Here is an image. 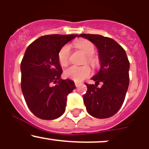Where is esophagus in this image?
Listing matches in <instances>:
<instances>
[{"mask_svg": "<svg viewBox=\"0 0 149 149\" xmlns=\"http://www.w3.org/2000/svg\"><path fill=\"white\" fill-rule=\"evenodd\" d=\"M81 83H79V82H75V85H76V87H79V86H81Z\"/></svg>", "mask_w": 149, "mask_h": 149, "instance_id": "esophagus-1", "label": "esophagus"}]
</instances>
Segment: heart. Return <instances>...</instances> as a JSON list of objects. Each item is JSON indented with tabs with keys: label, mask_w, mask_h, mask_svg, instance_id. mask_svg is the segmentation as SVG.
Wrapping results in <instances>:
<instances>
[{
	"label": "heart",
	"mask_w": 149,
	"mask_h": 149,
	"mask_svg": "<svg viewBox=\"0 0 149 149\" xmlns=\"http://www.w3.org/2000/svg\"><path fill=\"white\" fill-rule=\"evenodd\" d=\"M74 45L82 50L86 55V61L92 66H96L97 59L93 54L94 53L95 47L92 42L86 40H80L74 42ZM70 45H65L61 47L58 54V62L61 66H66L68 63L70 57ZM91 70L88 65L82 66L73 65L69 67L64 71V76L67 79L74 81H82L91 75Z\"/></svg>",
	"instance_id": "heart-1"
}]
</instances>
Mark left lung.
<instances>
[{"label": "left lung", "mask_w": 149, "mask_h": 149, "mask_svg": "<svg viewBox=\"0 0 149 149\" xmlns=\"http://www.w3.org/2000/svg\"><path fill=\"white\" fill-rule=\"evenodd\" d=\"M98 49L100 70L92 80L94 84H85L87 91L84 102L90 115L96 118H108L118 112L124 102L129 86L130 63L122 47L112 39L99 34H81ZM102 82L101 88L97 84Z\"/></svg>", "instance_id": "obj_1"}]
</instances>
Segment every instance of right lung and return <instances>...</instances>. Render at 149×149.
<instances>
[{
    "instance_id": "add662e5",
    "label": "right lung",
    "mask_w": 149,
    "mask_h": 149,
    "mask_svg": "<svg viewBox=\"0 0 149 149\" xmlns=\"http://www.w3.org/2000/svg\"><path fill=\"white\" fill-rule=\"evenodd\" d=\"M77 34H49L28 46L21 63V86L29 109L37 118L55 120L65 112L67 96L74 82L61 79L62 68L58 54Z\"/></svg>"
}]
</instances>
